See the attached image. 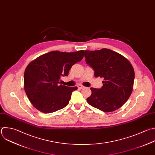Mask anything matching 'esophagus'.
<instances>
[{
  "instance_id": "34e87169",
  "label": "esophagus",
  "mask_w": 155,
  "mask_h": 155,
  "mask_svg": "<svg viewBox=\"0 0 155 155\" xmlns=\"http://www.w3.org/2000/svg\"><path fill=\"white\" fill-rule=\"evenodd\" d=\"M78 87L79 89H82V88H85V87H84L83 85H79L78 86Z\"/></svg>"
}]
</instances>
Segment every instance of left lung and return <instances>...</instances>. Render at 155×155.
Wrapping results in <instances>:
<instances>
[{"label":"left lung","mask_w":155,"mask_h":155,"mask_svg":"<svg viewBox=\"0 0 155 155\" xmlns=\"http://www.w3.org/2000/svg\"><path fill=\"white\" fill-rule=\"evenodd\" d=\"M87 64L94 71V76L104 79L103 86L91 88L87 99L92 107L104 112L113 111L125 104L131 94L134 71L130 62L121 54L107 48L85 50Z\"/></svg>","instance_id":"8db88e82"}]
</instances>
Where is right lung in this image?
Returning a JSON list of instances; mask_svg holds the SVG:
<instances>
[{"instance_id": "right-lung-1", "label": "right lung", "mask_w": 155, "mask_h": 155, "mask_svg": "<svg viewBox=\"0 0 155 155\" xmlns=\"http://www.w3.org/2000/svg\"><path fill=\"white\" fill-rule=\"evenodd\" d=\"M84 50L72 53L53 51L31 61L24 73V89L33 105L50 113L66 107L77 87L61 84L62 76H67L71 67L80 62Z\"/></svg>"}]
</instances>
